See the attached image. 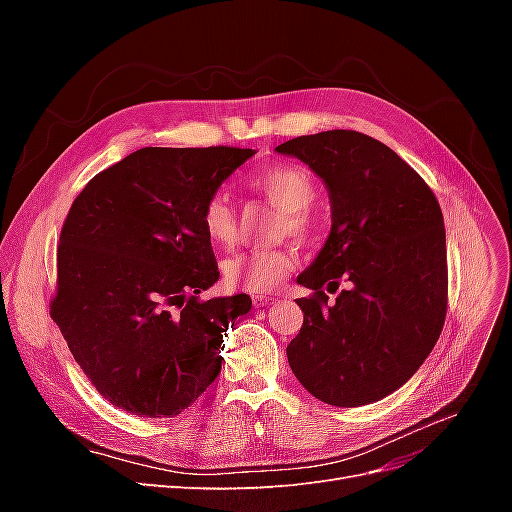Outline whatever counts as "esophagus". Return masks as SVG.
<instances>
[{
	"instance_id": "esophagus-1",
	"label": "esophagus",
	"mask_w": 512,
	"mask_h": 512,
	"mask_svg": "<svg viewBox=\"0 0 512 512\" xmlns=\"http://www.w3.org/2000/svg\"><path fill=\"white\" fill-rule=\"evenodd\" d=\"M252 303H254V307H269L275 303V297H267V294H254Z\"/></svg>"
}]
</instances>
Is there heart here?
<instances>
[{
    "label": "heart",
    "mask_w": 512,
    "mask_h": 512,
    "mask_svg": "<svg viewBox=\"0 0 512 512\" xmlns=\"http://www.w3.org/2000/svg\"><path fill=\"white\" fill-rule=\"evenodd\" d=\"M252 188L265 196L273 207L280 209L282 218L275 222L277 235H294L307 239L314 235L316 218L309 205L316 196L314 181L303 168L294 164L275 162L252 175ZM200 222L209 241L218 245H232L239 235L237 213L226 194L218 192L207 198L200 213ZM292 269V256L286 250H256L226 262L224 277L230 286L271 292L280 286Z\"/></svg>",
    "instance_id": "heart-1"
}]
</instances>
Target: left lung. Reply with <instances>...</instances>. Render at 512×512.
Listing matches in <instances>:
<instances>
[{
  "mask_svg": "<svg viewBox=\"0 0 512 512\" xmlns=\"http://www.w3.org/2000/svg\"><path fill=\"white\" fill-rule=\"evenodd\" d=\"M327 183L333 226L297 282L303 327L286 348L292 374L324 404L365 406L423 365L444 327L446 232L436 194L367 134L329 130L275 147ZM345 290L333 304L326 290Z\"/></svg>",
  "mask_w": 512,
  "mask_h": 512,
  "instance_id": "1",
  "label": "left lung"
}]
</instances>
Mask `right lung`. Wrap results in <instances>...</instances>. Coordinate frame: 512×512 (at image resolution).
Returning a JSON list of instances; mask_svg holds the SVG:
<instances>
[{
  "mask_svg": "<svg viewBox=\"0 0 512 512\" xmlns=\"http://www.w3.org/2000/svg\"><path fill=\"white\" fill-rule=\"evenodd\" d=\"M252 156L224 145L145 147L74 198L57 245L51 318L113 406L173 418L218 378L228 324L252 299H198L220 277L200 213Z\"/></svg>",
  "mask_w": 512,
  "mask_h": 512,
  "instance_id": "right-lung-1",
  "label": "right lung"
}]
</instances>
